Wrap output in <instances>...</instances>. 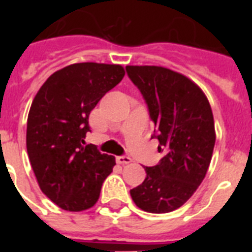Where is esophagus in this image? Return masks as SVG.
<instances>
[{"label":"esophagus","mask_w":252,"mask_h":252,"mask_svg":"<svg viewBox=\"0 0 252 252\" xmlns=\"http://www.w3.org/2000/svg\"><path fill=\"white\" fill-rule=\"evenodd\" d=\"M116 161L119 162V164H130L131 158L125 157V155H121V157L116 158Z\"/></svg>","instance_id":"obj_1"}]
</instances>
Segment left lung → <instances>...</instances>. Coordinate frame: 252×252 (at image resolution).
Instances as JSON below:
<instances>
[{"label":"left lung","mask_w":252,"mask_h":252,"mask_svg":"<svg viewBox=\"0 0 252 252\" xmlns=\"http://www.w3.org/2000/svg\"><path fill=\"white\" fill-rule=\"evenodd\" d=\"M155 125L164 157L145 166L146 178L130 190L139 208L168 213L183 206L206 177L215 148V121L203 91L186 75L155 65H127Z\"/></svg>","instance_id":"1"}]
</instances>
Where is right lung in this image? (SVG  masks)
<instances>
[{
	"label": "right lung",
	"instance_id": "1",
	"mask_svg": "<svg viewBox=\"0 0 252 252\" xmlns=\"http://www.w3.org/2000/svg\"><path fill=\"white\" fill-rule=\"evenodd\" d=\"M125 75L117 64L77 63L53 73L31 103L26 149L41 192L62 209L84 211L98 201L115 157L84 146L91 111Z\"/></svg>",
	"mask_w": 252,
	"mask_h": 252
}]
</instances>
